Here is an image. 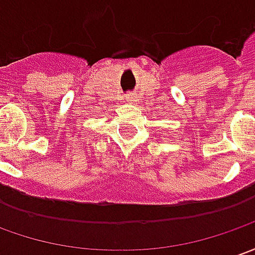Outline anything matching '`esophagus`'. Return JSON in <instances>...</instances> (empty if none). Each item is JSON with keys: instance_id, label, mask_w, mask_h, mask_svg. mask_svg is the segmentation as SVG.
<instances>
[{"instance_id": "1", "label": "esophagus", "mask_w": 255, "mask_h": 255, "mask_svg": "<svg viewBox=\"0 0 255 255\" xmlns=\"http://www.w3.org/2000/svg\"><path fill=\"white\" fill-rule=\"evenodd\" d=\"M126 101H127V103H135L136 96L135 94H132V93H128V94H126Z\"/></svg>"}]
</instances>
